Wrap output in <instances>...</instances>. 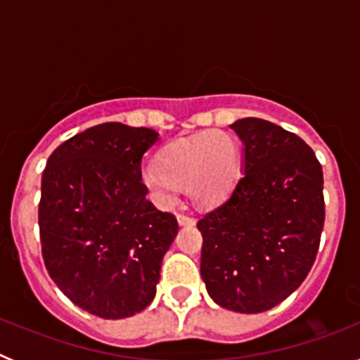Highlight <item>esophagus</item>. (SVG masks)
<instances>
[{
	"instance_id": "1",
	"label": "esophagus",
	"mask_w": 360,
	"mask_h": 360,
	"mask_svg": "<svg viewBox=\"0 0 360 360\" xmlns=\"http://www.w3.org/2000/svg\"><path fill=\"white\" fill-rule=\"evenodd\" d=\"M176 219L180 225H195V218L189 214H186V212H178Z\"/></svg>"
}]
</instances>
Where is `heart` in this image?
Wrapping results in <instances>:
<instances>
[{
	"label": "heart",
	"mask_w": 360,
	"mask_h": 360,
	"mask_svg": "<svg viewBox=\"0 0 360 360\" xmlns=\"http://www.w3.org/2000/svg\"><path fill=\"white\" fill-rule=\"evenodd\" d=\"M157 164L142 167V182L160 205H171L178 189L198 205H216L234 187L241 171L238 142L224 131H202L165 146Z\"/></svg>",
	"instance_id": "b5f03b06"
}]
</instances>
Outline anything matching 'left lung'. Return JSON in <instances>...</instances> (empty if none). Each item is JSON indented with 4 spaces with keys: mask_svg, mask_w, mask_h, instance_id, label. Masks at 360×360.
<instances>
[{
    "mask_svg": "<svg viewBox=\"0 0 360 360\" xmlns=\"http://www.w3.org/2000/svg\"><path fill=\"white\" fill-rule=\"evenodd\" d=\"M245 173L198 219L200 272L219 307L259 314L287 299L316 262L324 225L323 167L303 139L263 119L231 126Z\"/></svg>",
    "mask_w": 360,
    "mask_h": 360,
    "instance_id": "8db88e82",
    "label": "left lung"
}]
</instances>
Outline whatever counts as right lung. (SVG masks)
Wrapping results in <instances>:
<instances>
[{"instance_id": "right-lung-1", "label": "right lung", "mask_w": 360, "mask_h": 360, "mask_svg": "<svg viewBox=\"0 0 360 360\" xmlns=\"http://www.w3.org/2000/svg\"><path fill=\"white\" fill-rule=\"evenodd\" d=\"M149 128L98 124L63 142L41 178L44 266L63 294L103 319H122L155 297L162 257L178 232L142 182Z\"/></svg>"}]
</instances>
